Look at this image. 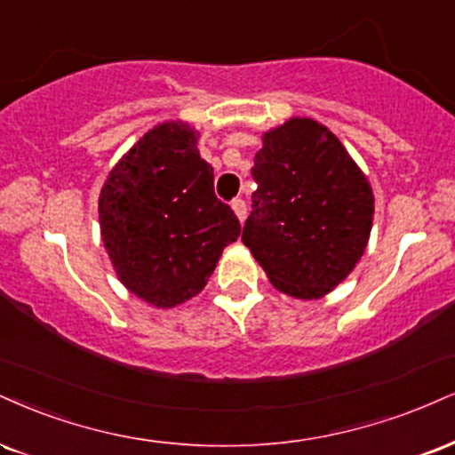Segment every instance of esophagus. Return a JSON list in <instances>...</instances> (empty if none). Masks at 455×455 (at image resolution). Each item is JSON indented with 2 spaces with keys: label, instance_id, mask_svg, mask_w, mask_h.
Returning a JSON list of instances; mask_svg holds the SVG:
<instances>
[{
  "label": "esophagus",
  "instance_id": "1",
  "mask_svg": "<svg viewBox=\"0 0 455 455\" xmlns=\"http://www.w3.org/2000/svg\"><path fill=\"white\" fill-rule=\"evenodd\" d=\"M233 212L235 216L239 218V220H245V216H248V205H245V201L242 199V196H237V199H233Z\"/></svg>",
  "mask_w": 455,
  "mask_h": 455
}]
</instances>
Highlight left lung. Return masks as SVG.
Returning a JSON list of instances; mask_svg holds the SVG:
<instances>
[{
    "instance_id": "1",
    "label": "left lung",
    "mask_w": 455,
    "mask_h": 455,
    "mask_svg": "<svg viewBox=\"0 0 455 455\" xmlns=\"http://www.w3.org/2000/svg\"><path fill=\"white\" fill-rule=\"evenodd\" d=\"M243 243L273 286L320 299L360 260L373 224V193L335 135L311 118L269 131L256 152Z\"/></svg>"
}]
</instances>
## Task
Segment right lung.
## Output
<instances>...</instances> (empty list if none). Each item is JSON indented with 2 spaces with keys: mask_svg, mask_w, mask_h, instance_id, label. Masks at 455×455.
Returning a JSON list of instances; mask_svg holds the SVG:
<instances>
[{
  "mask_svg": "<svg viewBox=\"0 0 455 455\" xmlns=\"http://www.w3.org/2000/svg\"><path fill=\"white\" fill-rule=\"evenodd\" d=\"M186 123H163L109 172L100 196L101 237L120 282L155 307L205 288L222 250L242 233L213 193V167Z\"/></svg>",
  "mask_w": 455,
  "mask_h": 455,
  "instance_id": "1",
  "label": "right lung"
}]
</instances>
